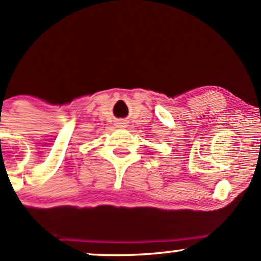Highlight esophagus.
I'll list each match as a JSON object with an SVG mask.
<instances>
[{
	"label": "esophagus",
	"mask_w": 261,
	"mask_h": 261,
	"mask_svg": "<svg viewBox=\"0 0 261 261\" xmlns=\"http://www.w3.org/2000/svg\"><path fill=\"white\" fill-rule=\"evenodd\" d=\"M127 122L125 121V120H119L118 122H116V126L118 127H126L127 126Z\"/></svg>",
	"instance_id": "34e87169"
}]
</instances>
